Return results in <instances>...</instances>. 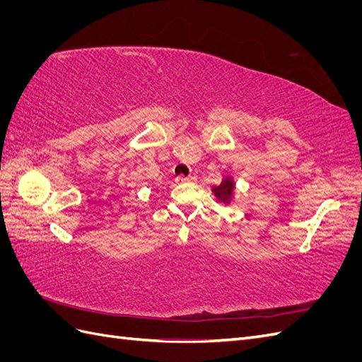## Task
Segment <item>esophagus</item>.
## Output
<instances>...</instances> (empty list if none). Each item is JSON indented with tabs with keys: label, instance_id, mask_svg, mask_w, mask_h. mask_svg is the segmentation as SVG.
I'll list each match as a JSON object with an SVG mask.
<instances>
[{
	"label": "esophagus",
	"instance_id": "esophagus-1",
	"mask_svg": "<svg viewBox=\"0 0 362 362\" xmlns=\"http://www.w3.org/2000/svg\"><path fill=\"white\" fill-rule=\"evenodd\" d=\"M196 180H198V178H196L194 177V175H190V177H182V175H180V177H177V180H175V181H177L178 184H184V182H194Z\"/></svg>",
	"mask_w": 362,
	"mask_h": 362
}]
</instances>
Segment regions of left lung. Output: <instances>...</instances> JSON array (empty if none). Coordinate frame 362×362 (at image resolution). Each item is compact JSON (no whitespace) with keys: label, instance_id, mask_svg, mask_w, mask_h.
I'll return each mask as SVG.
<instances>
[{"label":"left lung","instance_id":"8db88e82","mask_svg":"<svg viewBox=\"0 0 362 362\" xmlns=\"http://www.w3.org/2000/svg\"><path fill=\"white\" fill-rule=\"evenodd\" d=\"M213 193L217 198L218 202H223V204H229L233 199V194H234V181L233 178H225L221 185H217V187H213Z\"/></svg>","mask_w":362,"mask_h":362}]
</instances>
